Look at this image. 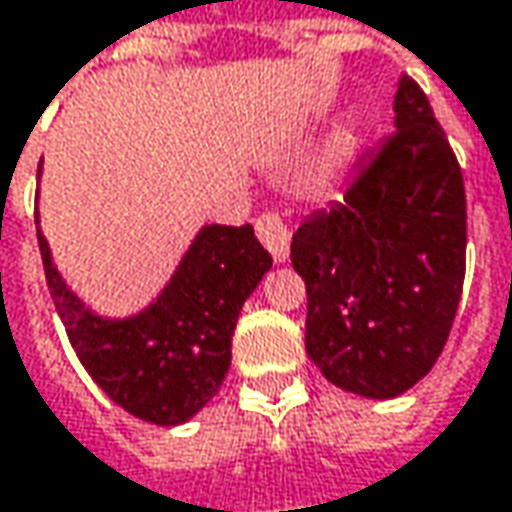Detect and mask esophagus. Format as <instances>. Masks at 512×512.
Masks as SVG:
<instances>
[{
	"instance_id": "obj_1",
	"label": "esophagus",
	"mask_w": 512,
	"mask_h": 512,
	"mask_svg": "<svg viewBox=\"0 0 512 512\" xmlns=\"http://www.w3.org/2000/svg\"><path fill=\"white\" fill-rule=\"evenodd\" d=\"M256 236L268 247V253L276 262H288L291 253V230L285 227V221L276 212H265L256 218Z\"/></svg>"
}]
</instances>
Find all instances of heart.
Here are the masks:
<instances>
[{
	"instance_id": "heart-1",
	"label": "heart",
	"mask_w": 512,
	"mask_h": 512,
	"mask_svg": "<svg viewBox=\"0 0 512 512\" xmlns=\"http://www.w3.org/2000/svg\"><path fill=\"white\" fill-rule=\"evenodd\" d=\"M338 142H341V145H349V142H352V136H349V133H344V136H341Z\"/></svg>"
}]
</instances>
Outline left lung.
<instances>
[{"mask_svg": "<svg viewBox=\"0 0 512 512\" xmlns=\"http://www.w3.org/2000/svg\"><path fill=\"white\" fill-rule=\"evenodd\" d=\"M393 133L358 165L344 201L309 215L291 265L309 294L306 352L341 390L393 399L449 341L466 274V192L452 145L414 78Z\"/></svg>", "mask_w": 512, "mask_h": 512, "instance_id": "8db88e82", "label": "left lung"}]
</instances>
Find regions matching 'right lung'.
Segmentation results:
<instances>
[{
  "mask_svg": "<svg viewBox=\"0 0 512 512\" xmlns=\"http://www.w3.org/2000/svg\"><path fill=\"white\" fill-rule=\"evenodd\" d=\"M37 241L55 309L92 382L154 425L192 420L218 393L233 358L238 311L274 265L250 224H206L148 309L101 317L57 274L40 227Z\"/></svg>",
  "mask_w": 512,
  "mask_h": 512,
  "instance_id": "add662e5",
  "label": "right lung"
}]
</instances>
